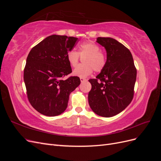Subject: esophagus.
I'll list each match as a JSON object with an SVG mask.
<instances>
[{
  "mask_svg": "<svg viewBox=\"0 0 161 161\" xmlns=\"http://www.w3.org/2000/svg\"><path fill=\"white\" fill-rule=\"evenodd\" d=\"M80 82H85V81H86L87 80L86 79H85V78H80Z\"/></svg>",
  "mask_w": 161,
  "mask_h": 161,
  "instance_id": "esophagus-1",
  "label": "esophagus"
}]
</instances>
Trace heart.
Masks as SVG:
<instances>
[{
  "label": "heart",
  "mask_w": 161,
  "mask_h": 161,
  "mask_svg": "<svg viewBox=\"0 0 161 161\" xmlns=\"http://www.w3.org/2000/svg\"><path fill=\"white\" fill-rule=\"evenodd\" d=\"M79 52L70 50L67 52L66 58L70 65L75 67L79 63L80 56L85 57L82 59L83 64L78 66L73 70L75 76L85 78L91 75L93 71L101 72L104 69L106 65V58L101 51L100 47L96 43L87 42H82L78 46Z\"/></svg>",
  "instance_id": "obj_1"
}]
</instances>
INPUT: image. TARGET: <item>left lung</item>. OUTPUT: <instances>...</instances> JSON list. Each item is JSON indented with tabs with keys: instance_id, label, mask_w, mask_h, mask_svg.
<instances>
[{
	"instance_id": "obj_1",
	"label": "left lung",
	"mask_w": 161,
	"mask_h": 161,
	"mask_svg": "<svg viewBox=\"0 0 161 161\" xmlns=\"http://www.w3.org/2000/svg\"><path fill=\"white\" fill-rule=\"evenodd\" d=\"M97 42L105 48L107 61L96 79L89 80L92 86L89 103L96 114L110 118L119 114L132 101L137 70L130 51L122 43L101 37Z\"/></svg>"
}]
</instances>
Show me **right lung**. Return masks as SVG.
I'll return each instance as SVG.
<instances>
[{
	"label": "right lung",
	"instance_id": "add662e5",
	"mask_svg": "<svg viewBox=\"0 0 161 161\" xmlns=\"http://www.w3.org/2000/svg\"><path fill=\"white\" fill-rule=\"evenodd\" d=\"M78 38L66 36H48L34 46L27 58L24 82L27 98L33 108L46 116H56L68 106L70 92L80 83L72 72L67 52L72 50Z\"/></svg>",
	"mask_w": 161,
	"mask_h": 161
}]
</instances>
